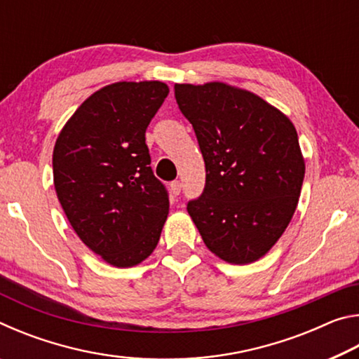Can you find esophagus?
I'll return each mask as SVG.
<instances>
[{
  "instance_id": "obj_1",
  "label": "esophagus",
  "mask_w": 359,
  "mask_h": 359,
  "mask_svg": "<svg viewBox=\"0 0 359 359\" xmlns=\"http://www.w3.org/2000/svg\"><path fill=\"white\" fill-rule=\"evenodd\" d=\"M169 188H171L172 196H179V194H180V190H182V184H180L179 180H175V182H172L171 187H169Z\"/></svg>"
}]
</instances>
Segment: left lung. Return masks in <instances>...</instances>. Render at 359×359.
Returning <instances> with one entry per match:
<instances>
[{
    "mask_svg": "<svg viewBox=\"0 0 359 359\" xmlns=\"http://www.w3.org/2000/svg\"><path fill=\"white\" fill-rule=\"evenodd\" d=\"M205 163L201 196L187 205L205 247L229 264L258 261L293 217L306 172L287 115L224 82L175 83Z\"/></svg>",
    "mask_w": 359,
    "mask_h": 359,
    "instance_id": "8db88e82",
    "label": "left lung"
}]
</instances>
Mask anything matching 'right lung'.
I'll return each instance as SVG.
<instances>
[{
	"mask_svg": "<svg viewBox=\"0 0 359 359\" xmlns=\"http://www.w3.org/2000/svg\"><path fill=\"white\" fill-rule=\"evenodd\" d=\"M168 93L160 81L106 85L77 107L53 147V185L72 229L115 267L147 259L169 214L145 144Z\"/></svg>",
	"mask_w": 359,
	"mask_h": 359,
	"instance_id": "1",
	"label": "right lung"
}]
</instances>
